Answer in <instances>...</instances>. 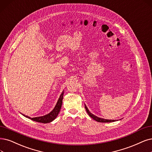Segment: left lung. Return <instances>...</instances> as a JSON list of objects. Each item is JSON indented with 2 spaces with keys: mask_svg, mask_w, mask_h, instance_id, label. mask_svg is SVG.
<instances>
[{
  "mask_svg": "<svg viewBox=\"0 0 152 152\" xmlns=\"http://www.w3.org/2000/svg\"><path fill=\"white\" fill-rule=\"evenodd\" d=\"M85 108H86V110L87 111L88 114L89 115V116H90L91 118H92L94 120H96V121L98 122H101V123H107V122H113V121H115V120H105V119H103V118H98L96 116H94V115H93L92 113H91L90 112H89V111L88 110V108L86 107V106L85 105Z\"/></svg>",
  "mask_w": 152,
  "mask_h": 152,
  "instance_id": "left-lung-1",
  "label": "left lung"
}]
</instances>
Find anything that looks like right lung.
<instances>
[{"instance_id":"obj_1","label":"right lung","mask_w":152,"mask_h":152,"mask_svg":"<svg viewBox=\"0 0 152 152\" xmlns=\"http://www.w3.org/2000/svg\"><path fill=\"white\" fill-rule=\"evenodd\" d=\"M63 94L64 93L63 92L61 93V96L58 101L57 104H56V106L54 107V110L49 113V114L43 116H40V117H35V118H30L27 116H26L24 115H23L24 116L29 118V119L34 121H37V122H39V123H50L52 121H53L57 116L58 115L61 106H62V103H63Z\"/></svg>"}]
</instances>
